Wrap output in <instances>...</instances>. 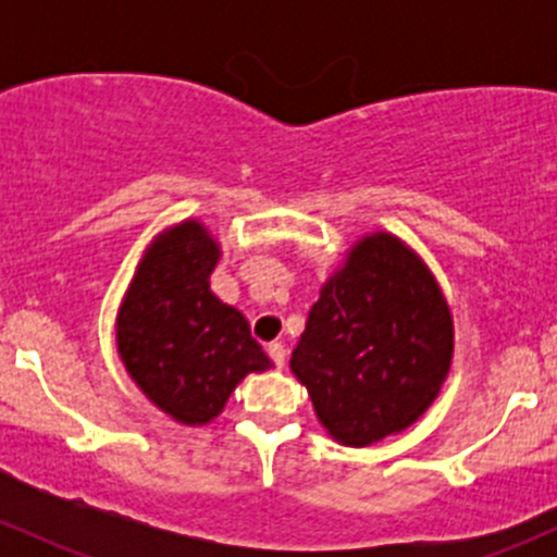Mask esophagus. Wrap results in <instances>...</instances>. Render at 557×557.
Segmentation results:
<instances>
[{"mask_svg":"<svg viewBox=\"0 0 557 557\" xmlns=\"http://www.w3.org/2000/svg\"><path fill=\"white\" fill-rule=\"evenodd\" d=\"M269 356H272L274 367L283 369L285 367V345H283V342H272V345H269Z\"/></svg>","mask_w":557,"mask_h":557,"instance_id":"34e87169","label":"esophagus"}]
</instances>
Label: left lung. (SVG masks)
<instances>
[{"label": "left lung", "mask_w": 557, "mask_h": 557, "mask_svg": "<svg viewBox=\"0 0 557 557\" xmlns=\"http://www.w3.org/2000/svg\"><path fill=\"white\" fill-rule=\"evenodd\" d=\"M453 312L423 258L387 232L361 237L325 280L290 356L323 429L367 447L409 429L453 363Z\"/></svg>", "instance_id": "left-lung-1"}]
</instances>
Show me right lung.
Wrapping results in <instances>:
<instances>
[{
	"label": "right lung",
	"mask_w": 557,
	"mask_h": 557,
	"mask_svg": "<svg viewBox=\"0 0 557 557\" xmlns=\"http://www.w3.org/2000/svg\"><path fill=\"white\" fill-rule=\"evenodd\" d=\"M221 245L183 221L153 239L115 320L128 377L172 420L205 425L250 372L272 369L245 314L210 290Z\"/></svg>",
	"instance_id": "add662e5"
}]
</instances>
